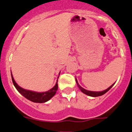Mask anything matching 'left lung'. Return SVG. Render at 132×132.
<instances>
[{
  "label": "left lung",
  "instance_id": "left-lung-1",
  "mask_svg": "<svg viewBox=\"0 0 132 132\" xmlns=\"http://www.w3.org/2000/svg\"><path fill=\"white\" fill-rule=\"evenodd\" d=\"M75 80H76V83H77V85H78V88H80V89L81 90V91L82 93H83L86 94V95H88L89 96H93V97H97V96H102L103 95V94H104L108 92V91L110 89H111V88L112 87L113 85H114L115 83H114V84H112L111 85V86H110L109 88H108V89H105V90H104L103 91H99V92H96V91H88L86 90V89H84L83 88H82L81 86H80V85L78 84V81H77V78H75Z\"/></svg>",
  "mask_w": 132,
  "mask_h": 132
}]
</instances>
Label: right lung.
I'll return each mask as SVG.
<instances>
[{"label": "right lung", "mask_w": 132, "mask_h": 132, "mask_svg": "<svg viewBox=\"0 0 132 132\" xmlns=\"http://www.w3.org/2000/svg\"><path fill=\"white\" fill-rule=\"evenodd\" d=\"M11 76H12V81H13L14 86L16 88V89L18 90V92H19L21 95H23V96L25 97L26 99L31 101L34 102V103H45V102H47V101L51 100V99L55 95V94L56 93V91H57V89H58V84H57V81L56 84H55V86H54L52 89H49V91H46V92L38 93L35 92V91L26 90V89H23V88H21L20 86H19L17 85V83L15 82V80H14L12 72H11Z\"/></svg>", "instance_id": "add662e5"}]
</instances>
